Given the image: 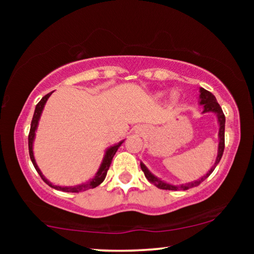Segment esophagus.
Masks as SVG:
<instances>
[{
	"label": "esophagus",
	"mask_w": 254,
	"mask_h": 254,
	"mask_svg": "<svg viewBox=\"0 0 254 254\" xmlns=\"http://www.w3.org/2000/svg\"><path fill=\"white\" fill-rule=\"evenodd\" d=\"M145 130H147V129H145V128H143V127H142V128H138V129H137V133L143 134V131H145Z\"/></svg>",
	"instance_id": "34e87169"
}]
</instances>
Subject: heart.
<instances>
[{
	"label": "heart",
	"mask_w": 254,
	"mask_h": 254,
	"mask_svg": "<svg viewBox=\"0 0 254 254\" xmlns=\"http://www.w3.org/2000/svg\"><path fill=\"white\" fill-rule=\"evenodd\" d=\"M172 99H173V100H176V99H177V96L175 95V93H173V95H172Z\"/></svg>",
	"instance_id": "heart-1"
}]
</instances>
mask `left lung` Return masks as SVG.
<instances>
[{
    "label": "left lung",
    "instance_id": "1",
    "mask_svg": "<svg viewBox=\"0 0 254 254\" xmlns=\"http://www.w3.org/2000/svg\"><path fill=\"white\" fill-rule=\"evenodd\" d=\"M199 92H200L199 104L203 107L202 114L203 113H214L217 118L218 127H220V129H218V149H217L216 161H215L214 165L211 166V169L209 170V171H208L203 177H201L200 179L193 180V182H190V183L180 184V185H173V184L166 183V182H164V180H162L161 178H158V177L152 175V173L149 171V169L147 168V166H145L143 163L141 162L140 165H141L142 171L144 172L145 178H147L151 184H154L156 187H158V189L169 190H186L189 189H192V187L199 186L204 179H207L208 177L211 175V172L214 171L215 168H216V165L221 161L222 155H223V151H224V128H225L224 113H223V111H222L220 104L217 103V100H216V98H215V96L213 95V93L207 91V90L203 88H200Z\"/></svg>",
    "mask_w": 254,
    "mask_h": 254
}]
</instances>
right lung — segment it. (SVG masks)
<instances>
[{"label":"right lung","mask_w":254,"mask_h":254,"mask_svg":"<svg viewBox=\"0 0 254 254\" xmlns=\"http://www.w3.org/2000/svg\"><path fill=\"white\" fill-rule=\"evenodd\" d=\"M52 93H53V91L50 92V93H47V95L44 96L43 98H41L40 102L37 104L36 110H34V114H33L32 121H31V128H30V134H29V152H30V158H31V161H32V163H33L34 169L37 170V172L39 173V176L41 177V179H43L44 182L46 183L48 186H51L52 189H55V190H62V192L78 193V192H84V190H90V189H95V187L99 186L100 184L104 182V179L106 178L107 171H109L110 165H111V163H112V159L114 157V155H116L117 150L120 148V145L124 143L125 140L120 141L119 143H116V144L111 145L110 148L106 149L105 155H104L103 161H102V163H100V166H99L98 171H97L96 175L93 176L92 178H90L88 182H85V183H83V184H79V185H76V186H59V185H54V184H52L50 180L46 179V177L43 175V172L40 171L39 166L37 165L36 159H34V155H33V142H34V137H36V131H37L38 125H39V120H40L41 113H43L44 107H45V105H46L47 99L50 98V96L52 95Z\"/></svg>","instance_id":"right-lung-1"}]
</instances>
